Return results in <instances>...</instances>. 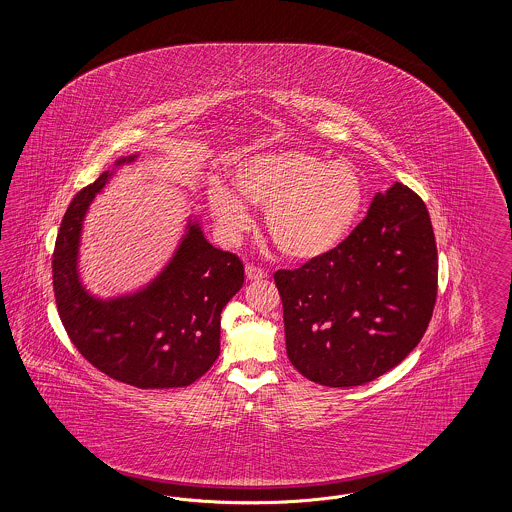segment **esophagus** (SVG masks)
<instances>
[{"label": "esophagus", "instance_id": "esophagus-1", "mask_svg": "<svg viewBox=\"0 0 512 512\" xmlns=\"http://www.w3.org/2000/svg\"><path fill=\"white\" fill-rule=\"evenodd\" d=\"M245 276L249 280H263L267 276L265 268L255 267V265H245Z\"/></svg>", "mask_w": 512, "mask_h": 512}]
</instances>
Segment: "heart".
Returning a JSON list of instances; mask_svg holds the SVG:
<instances>
[{
    "label": "heart",
    "instance_id": "heart-1",
    "mask_svg": "<svg viewBox=\"0 0 512 512\" xmlns=\"http://www.w3.org/2000/svg\"><path fill=\"white\" fill-rule=\"evenodd\" d=\"M232 180L247 203L265 207L270 240L293 261L334 251L365 203L363 180L349 163H328L303 149L249 155L236 165ZM239 198L222 184L209 190L211 213L228 238H238L251 220Z\"/></svg>",
    "mask_w": 512,
    "mask_h": 512
}]
</instances>
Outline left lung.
Returning a JSON list of instances; mask_svg holds the SVG:
<instances>
[{"instance_id": "obj_1", "label": "left lung", "mask_w": 512, "mask_h": 512, "mask_svg": "<svg viewBox=\"0 0 512 512\" xmlns=\"http://www.w3.org/2000/svg\"><path fill=\"white\" fill-rule=\"evenodd\" d=\"M286 351L311 382L351 388L399 365L438 295V247L420 195L395 182L334 251L276 270Z\"/></svg>"}]
</instances>
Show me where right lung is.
<instances>
[{"mask_svg": "<svg viewBox=\"0 0 512 512\" xmlns=\"http://www.w3.org/2000/svg\"><path fill=\"white\" fill-rule=\"evenodd\" d=\"M109 176L103 172L74 195L61 220L51 261L59 317L78 353L109 378L142 390L190 386L219 357L220 313L244 286V263L190 224L146 290L111 301L92 297L78 280L76 257L84 215Z\"/></svg>", "mask_w": 512, "mask_h": 512, "instance_id": "1", "label": "right lung"}]
</instances>
